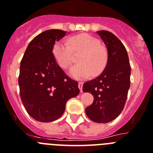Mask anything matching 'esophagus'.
Segmentation results:
<instances>
[{
	"label": "esophagus",
	"instance_id": "obj_1",
	"mask_svg": "<svg viewBox=\"0 0 153 153\" xmlns=\"http://www.w3.org/2000/svg\"><path fill=\"white\" fill-rule=\"evenodd\" d=\"M82 87H83V82H79V88L80 89L81 92H82Z\"/></svg>",
	"mask_w": 153,
	"mask_h": 153
}]
</instances>
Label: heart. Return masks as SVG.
<instances>
[{"mask_svg": "<svg viewBox=\"0 0 153 153\" xmlns=\"http://www.w3.org/2000/svg\"><path fill=\"white\" fill-rule=\"evenodd\" d=\"M76 65L69 71L73 79H86L91 74L97 75L104 70L108 61V52L100 41L88 34L71 37L68 43L56 41L53 46V56L63 69L68 68L73 61V53H80Z\"/></svg>", "mask_w": 153, "mask_h": 153, "instance_id": "obj_1", "label": "heart"}]
</instances>
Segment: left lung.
Here are the masks:
<instances>
[{
  "instance_id": "left-lung-1",
  "label": "left lung",
  "mask_w": 153,
  "mask_h": 153,
  "mask_svg": "<svg viewBox=\"0 0 153 153\" xmlns=\"http://www.w3.org/2000/svg\"><path fill=\"white\" fill-rule=\"evenodd\" d=\"M96 33L106 44L108 61L100 75L83 85V92L94 97L85 114L94 122L108 123L124 109L130 87L131 66L126 49L116 36L106 30Z\"/></svg>"
}]
</instances>
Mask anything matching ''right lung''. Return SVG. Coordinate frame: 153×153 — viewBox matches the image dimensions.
<instances>
[{"mask_svg":"<svg viewBox=\"0 0 153 153\" xmlns=\"http://www.w3.org/2000/svg\"><path fill=\"white\" fill-rule=\"evenodd\" d=\"M60 29L44 31L31 41L21 61L19 85L27 113L40 122L62 116L69 99L79 94L78 82L69 78L53 56V46L65 36Z\"/></svg>","mask_w":153,"mask_h":153,"instance_id":"obj_1","label":"right lung"}]
</instances>
